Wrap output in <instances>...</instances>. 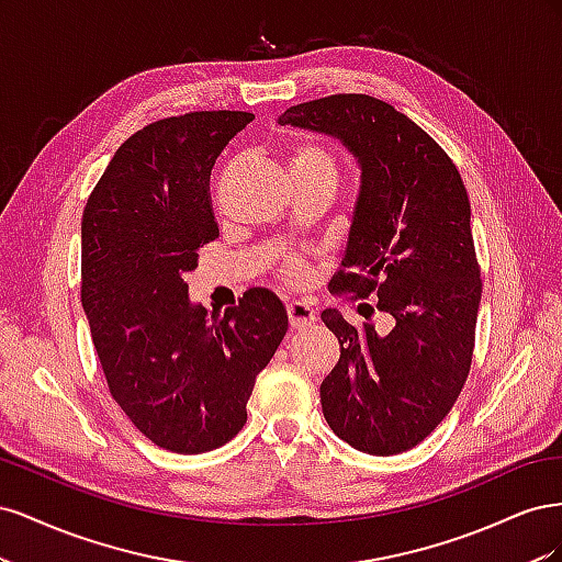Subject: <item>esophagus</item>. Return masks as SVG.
<instances>
[{"instance_id":"1","label":"esophagus","mask_w":562,"mask_h":562,"mask_svg":"<svg viewBox=\"0 0 562 562\" xmlns=\"http://www.w3.org/2000/svg\"><path fill=\"white\" fill-rule=\"evenodd\" d=\"M285 310H288V321H291V328H307L316 321V312L307 302L293 300V302H288Z\"/></svg>"}]
</instances>
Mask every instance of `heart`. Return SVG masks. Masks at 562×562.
Returning <instances> with one entry per match:
<instances>
[{
	"label": "heart",
	"mask_w": 562,
	"mask_h": 562,
	"mask_svg": "<svg viewBox=\"0 0 562 562\" xmlns=\"http://www.w3.org/2000/svg\"><path fill=\"white\" fill-rule=\"evenodd\" d=\"M291 168L293 173H328L337 176V166L335 159L330 157V151H326L318 145H297L291 155ZM302 260L297 258H288L283 262V277L288 279H300L302 277Z\"/></svg>",
	"instance_id": "1"
}]
</instances>
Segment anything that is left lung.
Here are the masks:
<instances>
[{
  "mask_svg": "<svg viewBox=\"0 0 562 562\" xmlns=\"http://www.w3.org/2000/svg\"><path fill=\"white\" fill-rule=\"evenodd\" d=\"M279 124L333 135L359 159L347 250L330 285L378 293V310L394 316L378 335L337 310L321 314L339 342L321 382L323 417L356 450L405 452L443 422L471 368L483 283L467 187L427 131L372 95L310 100Z\"/></svg>",
  "mask_w": 562,
  "mask_h": 562,
  "instance_id": "left-lung-1",
  "label": "left lung"
}]
</instances>
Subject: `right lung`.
<instances>
[{"instance_id": "right-lung-1", "label": "right lung", "mask_w": 562, "mask_h": 562, "mask_svg": "<svg viewBox=\"0 0 562 562\" xmlns=\"http://www.w3.org/2000/svg\"><path fill=\"white\" fill-rule=\"evenodd\" d=\"M250 112H190L133 133L81 215V307L112 398L151 443L225 446L255 378L288 330L281 300L250 288L236 307L192 304L184 274L217 239L211 171Z\"/></svg>"}]
</instances>
